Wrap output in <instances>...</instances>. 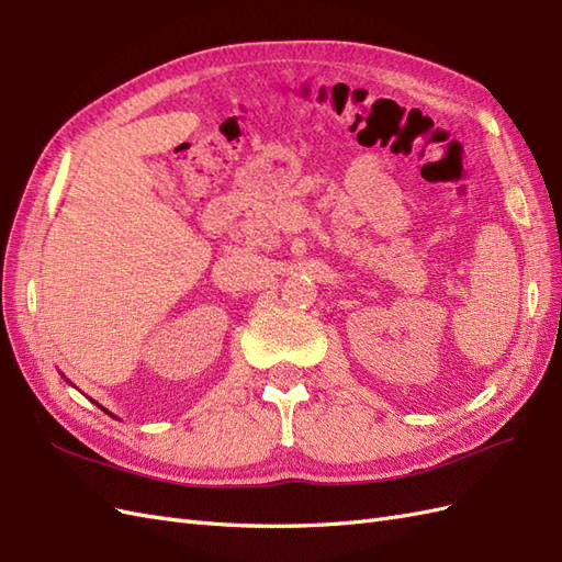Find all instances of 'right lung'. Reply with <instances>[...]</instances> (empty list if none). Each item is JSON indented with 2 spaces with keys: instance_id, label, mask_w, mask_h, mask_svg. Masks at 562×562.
<instances>
[{
  "instance_id": "1",
  "label": "right lung",
  "mask_w": 562,
  "mask_h": 562,
  "mask_svg": "<svg viewBox=\"0 0 562 562\" xmlns=\"http://www.w3.org/2000/svg\"><path fill=\"white\" fill-rule=\"evenodd\" d=\"M98 407H103V405H98ZM103 411H105V407H103ZM105 413H108V415H112V413H110V411H105ZM112 417H114V415H112Z\"/></svg>"
}]
</instances>
